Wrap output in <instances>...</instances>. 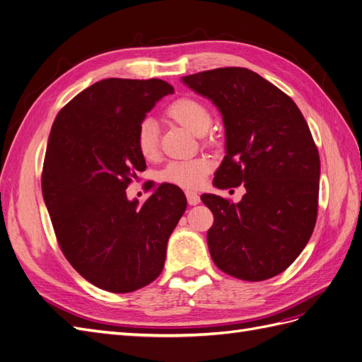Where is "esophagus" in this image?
I'll use <instances>...</instances> for the list:
<instances>
[{
    "mask_svg": "<svg viewBox=\"0 0 362 362\" xmlns=\"http://www.w3.org/2000/svg\"><path fill=\"white\" fill-rule=\"evenodd\" d=\"M185 196H187L189 205H198V204L201 202V198H199L198 193H194V192H185Z\"/></svg>",
    "mask_w": 362,
    "mask_h": 362,
    "instance_id": "esophagus-1",
    "label": "esophagus"
}]
</instances>
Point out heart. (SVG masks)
I'll list each match as a JSON object with an SVG mask.
<instances>
[{
	"label": "heart",
	"instance_id": "heart-1",
	"mask_svg": "<svg viewBox=\"0 0 362 362\" xmlns=\"http://www.w3.org/2000/svg\"><path fill=\"white\" fill-rule=\"evenodd\" d=\"M172 122L189 129L194 136H205L213 124L210 108L193 98H180L164 112ZM136 146L145 160H154L158 156V129L152 119H145L137 128ZM210 172V161L205 158L173 161L161 172V180L182 189H196L204 182Z\"/></svg>",
	"mask_w": 362,
	"mask_h": 362
}]
</instances>
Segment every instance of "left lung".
<instances>
[{
	"label": "left lung",
	"mask_w": 362,
	"mask_h": 362,
	"mask_svg": "<svg viewBox=\"0 0 362 362\" xmlns=\"http://www.w3.org/2000/svg\"><path fill=\"white\" fill-rule=\"evenodd\" d=\"M222 115L226 156L213 184L246 193L238 204L202 194L214 223L206 242L214 264L243 281L279 275L314 231L320 157L308 124L288 95L246 68L182 76Z\"/></svg>",
	"instance_id": "8db88e82"
}]
</instances>
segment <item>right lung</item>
Wrapping results in <instances>:
<instances>
[{
	"instance_id": "obj_1",
	"label": "right lung",
	"mask_w": 362,
	"mask_h": 362,
	"mask_svg": "<svg viewBox=\"0 0 362 362\" xmlns=\"http://www.w3.org/2000/svg\"><path fill=\"white\" fill-rule=\"evenodd\" d=\"M169 93L173 87L157 78H105L64 105L51 128L43 201L63 255L105 291H136L157 279L187 206L173 184H160L141 205L125 192L146 168L137 128Z\"/></svg>"
}]
</instances>
